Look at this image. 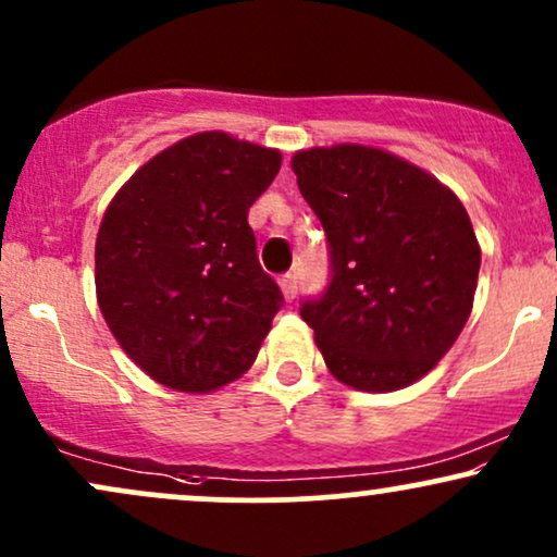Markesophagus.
<instances>
[{
	"mask_svg": "<svg viewBox=\"0 0 557 557\" xmlns=\"http://www.w3.org/2000/svg\"><path fill=\"white\" fill-rule=\"evenodd\" d=\"M280 287H283V296H285V300H293V298H296V293H298L296 274H293V272L283 274V277H280Z\"/></svg>",
	"mask_w": 557,
	"mask_h": 557,
	"instance_id": "34e87169",
	"label": "esophagus"
}]
</instances>
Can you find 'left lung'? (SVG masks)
<instances>
[{"label": "left lung", "mask_w": 557, "mask_h": 557, "mask_svg": "<svg viewBox=\"0 0 557 557\" xmlns=\"http://www.w3.org/2000/svg\"><path fill=\"white\" fill-rule=\"evenodd\" d=\"M290 168L330 246L327 290L300 304L327 369L363 393L421 380L474 306L482 251L463 203L372 146H317Z\"/></svg>", "instance_id": "obj_1"}]
</instances>
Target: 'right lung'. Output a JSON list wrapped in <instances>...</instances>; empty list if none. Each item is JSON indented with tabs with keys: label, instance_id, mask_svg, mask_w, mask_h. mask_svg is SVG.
Returning a JSON list of instances; mask_svg holds the SVG:
<instances>
[{
	"label": "right lung",
	"instance_id": "1",
	"mask_svg": "<svg viewBox=\"0 0 557 557\" xmlns=\"http://www.w3.org/2000/svg\"><path fill=\"white\" fill-rule=\"evenodd\" d=\"M277 149L209 131L159 151L107 207L96 298L114 341L159 385L209 393L248 372L285 304L248 209Z\"/></svg>",
	"mask_w": 557,
	"mask_h": 557
}]
</instances>
